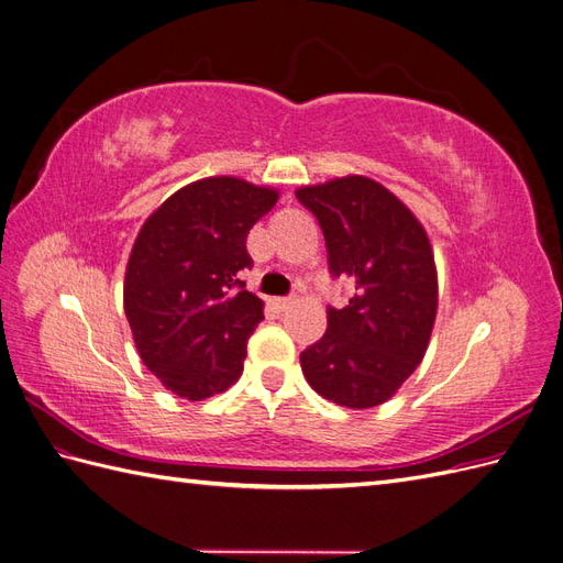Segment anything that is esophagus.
Wrapping results in <instances>:
<instances>
[{
  "mask_svg": "<svg viewBox=\"0 0 563 563\" xmlns=\"http://www.w3.org/2000/svg\"><path fill=\"white\" fill-rule=\"evenodd\" d=\"M272 305H275V308H277L279 312H284V310L291 308V305H294V298H291V296H288V298H275V300H272Z\"/></svg>",
  "mask_w": 563,
  "mask_h": 563,
  "instance_id": "1",
  "label": "esophagus"
}]
</instances>
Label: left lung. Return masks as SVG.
Instances as JSON below:
<instances>
[{"label": "left lung", "mask_w": 563, "mask_h": 563, "mask_svg": "<svg viewBox=\"0 0 563 563\" xmlns=\"http://www.w3.org/2000/svg\"><path fill=\"white\" fill-rule=\"evenodd\" d=\"M323 232L331 277L354 294L327 308L321 340L300 352L305 378L338 406L387 401L422 362L437 317V269L428 234L376 180L335 178L296 192Z\"/></svg>", "instance_id": "1"}]
</instances>
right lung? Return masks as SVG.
Listing matches in <instances>:
<instances>
[{
  "label": "right lung",
  "mask_w": 563,
  "mask_h": 563,
  "mask_svg": "<svg viewBox=\"0 0 563 563\" xmlns=\"http://www.w3.org/2000/svg\"><path fill=\"white\" fill-rule=\"evenodd\" d=\"M277 192L240 178H203L152 213L133 244L124 312L143 364L174 395L199 401L244 371L263 302L240 279L249 230Z\"/></svg>",
  "instance_id": "1"
}]
</instances>
